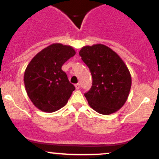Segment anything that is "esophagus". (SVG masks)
Wrapping results in <instances>:
<instances>
[{
	"instance_id": "1",
	"label": "esophagus",
	"mask_w": 159,
	"mask_h": 159,
	"mask_svg": "<svg viewBox=\"0 0 159 159\" xmlns=\"http://www.w3.org/2000/svg\"><path fill=\"white\" fill-rule=\"evenodd\" d=\"M75 88L77 89V90H78V89L80 88V84L79 83L75 84Z\"/></svg>"
}]
</instances>
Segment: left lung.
Instances as JSON below:
<instances>
[{"mask_svg": "<svg viewBox=\"0 0 159 159\" xmlns=\"http://www.w3.org/2000/svg\"><path fill=\"white\" fill-rule=\"evenodd\" d=\"M79 55L93 78L84 93L89 105L99 114L116 112L125 103L131 88L128 67L116 52L100 43L83 47Z\"/></svg>", "mask_w": 159, "mask_h": 159, "instance_id": "obj_1", "label": "left lung"}]
</instances>
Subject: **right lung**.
Listing matches in <instances>:
<instances>
[{
    "mask_svg": "<svg viewBox=\"0 0 159 159\" xmlns=\"http://www.w3.org/2000/svg\"><path fill=\"white\" fill-rule=\"evenodd\" d=\"M75 51L71 46L53 43L43 49L28 65L24 84L34 106L45 112H53L67 103L75 90L62 66Z\"/></svg>",
    "mask_w": 159,
    "mask_h": 159,
    "instance_id": "1",
    "label": "right lung"
}]
</instances>
